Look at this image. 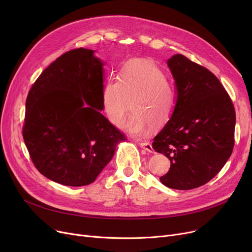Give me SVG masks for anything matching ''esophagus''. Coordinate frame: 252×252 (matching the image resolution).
Masks as SVG:
<instances>
[{
	"label": "esophagus",
	"mask_w": 252,
	"mask_h": 252,
	"mask_svg": "<svg viewBox=\"0 0 252 252\" xmlns=\"http://www.w3.org/2000/svg\"><path fill=\"white\" fill-rule=\"evenodd\" d=\"M139 145H140V147L143 148L144 150H146V151L151 152V153L154 152V149L152 147V145L150 143H148V142H141Z\"/></svg>",
	"instance_id": "esophagus-1"
}]
</instances>
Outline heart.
<instances>
[{
	"label": "heart",
	"mask_w": 252,
	"mask_h": 252,
	"mask_svg": "<svg viewBox=\"0 0 252 252\" xmlns=\"http://www.w3.org/2000/svg\"><path fill=\"white\" fill-rule=\"evenodd\" d=\"M131 108L126 129L138 138L146 137L155 126H164L177 106L176 91L164 72L146 60H131L119 73L109 78L102 93V111L113 126H123Z\"/></svg>",
	"instance_id": "b5f03b06"
}]
</instances>
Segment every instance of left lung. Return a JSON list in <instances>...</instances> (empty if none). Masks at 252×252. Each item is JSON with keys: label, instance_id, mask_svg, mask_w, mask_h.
<instances>
[{"label": "left lung", "instance_id": "left-lung-1", "mask_svg": "<svg viewBox=\"0 0 252 252\" xmlns=\"http://www.w3.org/2000/svg\"><path fill=\"white\" fill-rule=\"evenodd\" d=\"M166 63L175 79L177 106L152 146L170 160L160 182L171 189L191 190L216 177L230 158L235 109L218 77L203 66L182 54Z\"/></svg>", "mask_w": 252, "mask_h": 252}]
</instances>
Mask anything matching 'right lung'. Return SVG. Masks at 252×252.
I'll return each instance as SVG.
<instances>
[{
	"mask_svg": "<svg viewBox=\"0 0 252 252\" xmlns=\"http://www.w3.org/2000/svg\"><path fill=\"white\" fill-rule=\"evenodd\" d=\"M105 62L79 48L49 65L25 103L23 139L46 178L64 186L94 182L126 137L102 111Z\"/></svg>",
	"mask_w": 252,
	"mask_h": 252,
	"instance_id": "add662e5",
	"label": "right lung"
}]
</instances>
